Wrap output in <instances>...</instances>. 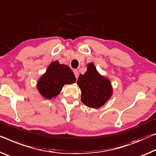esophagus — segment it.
<instances>
[{
	"label": "esophagus",
	"instance_id": "obj_1",
	"mask_svg": "<svg viewBox=\"0 0 156 156\" xmlns=\"http://www.w3.org/2000/svg\"><path fill=\"white\" fill-rule=\"evenodd\" d=\"M74 74H75L76 79V80H77V78H78V76H79V71L77 70H74Z\"/></svg>",
	"mask_w": 156,
	"mask_h": 156
}]
</instances>
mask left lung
Segmentation results:
<instances>
[{
  "label": "left lung",
  "mask_w": 156,
  "mask_h": 156,
  "mask_svg": "<svg viewBox=\"0 0 156 156\" xmlns=\"http://www.w3.org/2000/svg\"><path fill=\"white\" fill-rule=\"evenodd\" d=\"M76 83L81 89V101L90 108L101 107L113 93L111 81L98 73L93 63L87 64V70L80 74Z\"/></svg>",
  "instance_id": "left-lung-1"
}]
</instances>
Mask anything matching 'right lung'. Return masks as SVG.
I'll return each mask as SVG.
<instances>
[{"instance_id": "1", "label": "right lung", "mask_w": 156, "mask_h": 156, "mask_svg": "<svg viewBox=\"0 0 156 156\" xmlns=\"http://www.w3.org/2000/svg\"><path fill=\"white\" fill-rule=\"evenodd\" d=\"M76 82V78L71 69L58 61H53L48 66L46 73L37 82V89L40 94L47 100L56 98L65 84Z\"/></svg>"}]
</instances>
